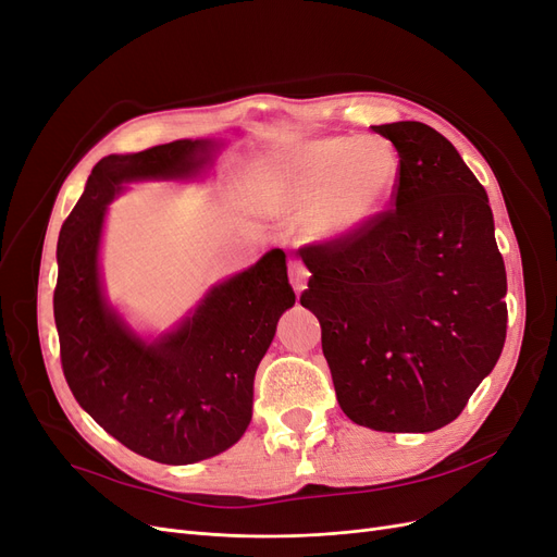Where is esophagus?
<instances>
[{
  "label": "esophagus",
  "instance_id": "obj_1",
  "mask_svg": "<svg viewBox=\"0 0 557 557\" xmlns=\"http://www.w3.org/2000/svg\"><path fill=\"white\" fill-rule=\"evenodd\" d=\"M307 281H309V269L301 264L299 260H293L290 262V283H293V288H295L297 295L307 288Z\"/></svg>",
  "mask_w": 557,
  "mask_h": 557
}]
</instances>
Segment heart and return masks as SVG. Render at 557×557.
Wrapping results in <instances>:
<instances>
[{"label": "heart", "mask_w": 557, "mask_h": 557, "mask_svg": "<svg viewBox=\"0 0 557 557\" xmlns=\"http://www.w3.org/2000/svg\"><path fill=\"white\" fill-rule=\"evenodd\" d=\"M397 176V156L385 141L325 137L283 153L269 183L285 207L311 209L318 237L344 239L383 211Z\"/></svg>", "instance_id": "1"}]
</instances>
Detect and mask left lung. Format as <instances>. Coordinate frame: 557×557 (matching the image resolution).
<instances>
[{
	"label": "left lung",
	"mask_w": 557,
	"mask_h": 557,
	"mask_svg": "<svg viewBox=\"0 0 557 557\" xmlns=\"http://www.w3.org/2000/svg\"><path fill=\"white\" fill-rule=\"evenodd\" d=\"M399 153L393 209L299 248L301 307L323 330L336 399L379 432L458 418L507 339V272L483 185L425 123L374 125Z\"/></svg>",
	"instance_id": "1"
}]
</instances>
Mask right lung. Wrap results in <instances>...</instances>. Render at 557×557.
Wrapping results in <instances>:
<instances>
[{
	"label": "right lung",
	"mask_w": 557,
	"mask_h": 557,
	"mask_svg": "<svg viewBox=\"0 0 557 557\" xmlns=\"http://www.w3.org/2000/svg\"><path fill=\"white\" fill-rule=\"evenodd\" d=\"M218 146L178 139L99 160L58 239L53 311L64 379L95 423L164 465L207 460L242 440L258 364L278 318L295 305L281 248L215 283L156 339H144L107 301L99 244L113 197L137 181L197 178Z\"/></svg>",
	"instance_id": "add662e5"
}]
</instances>
